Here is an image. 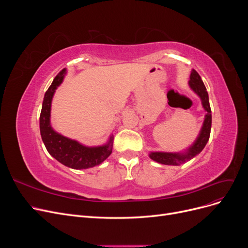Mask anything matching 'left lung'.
<instances>
[{
	"instance_id": "left-lung-1",
	"label": "left lung",
	"mask_w": 248,
	"mask_h": 248,
	"mask_svg": "<svg viewBox=\"0 0 248 248\" xmlns=\"http://www.w3.org/2000/svg\"><path fill=\"white\" fill-rule=\"evenodd\" d=\"M188 84H189V87L194 91V93H197V95L200 97L202 100V106L207 111L204 123H202V127L196 141H194L184 153H168V152L150 153L149 154L150 158L158 163L167 164V166H180L181 163L188 161L192 159L194 156L200 154L209 140L210 131H211L212 116H211V108H210V104H209V96H208L207 89L204 85V82H202L200 74L194 69H192L190 73V79Z\"/></svg>"
}]
</instances>
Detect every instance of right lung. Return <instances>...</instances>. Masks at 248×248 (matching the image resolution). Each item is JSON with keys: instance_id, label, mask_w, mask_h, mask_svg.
<instances>
[{"instance_id": "right-lung-1", "label": "right lung", "mask_w": 248, "mask_h": 248, "mask_svg": "<svg viewBox=\"0 0 248 248\" xmlns=\"http://www.w3.org/2000/svg\"><path fill=\"white\" fill-rule=\"evenodd\" d=\"M66 69L60 71L52 80L44 95L40 114V133L48 153L64 166L74 170H85L98 166L111 154L112 140L110 136L106 145L98 147H86L78 141L66 138L56 132L50 125V107L56 89L61 85Z\"/></svg>"}]
</instances>
